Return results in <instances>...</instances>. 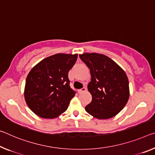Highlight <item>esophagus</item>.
Masks as SVG:
<instances>
[{
	"mask_svg": "<svg viewBox=\"0 0 155 155\" xmlns=\"http://www.w3.org/2000/svg\"><path fill=\"white\" fill-rule=\"evenodd\" d=\"M85 91H86V88H85V87H84L81 88V89L78 90V92H79V93H82V92H85Z\"/></svg>",
	"mask_w": 155,
	"mask_h": 155,
	"instance_id": "obj_1",
	"label": "esophagus"
}]
</instances>
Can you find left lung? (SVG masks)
Masks as SVG:
<instances>
[{
	"label": "left lung",
	"instance_id": "1",
	"mask_svg": "<svg viewBox=\"0 0 155 155\" xmlns=\"http://www.w3.org/2000/svg\"><path fill=\"white\" fill-rule=\"evenodd\" d=\"M79 57L90 69L92 77L87 89L92 99L85 107L86 112L98 119L116 116L129 99V81L126 72L102 54L84 53Z\"/></svg>",
	"mask_w": 155,
	"mask_h": 155
}]
</instances>
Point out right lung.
Here are the masks:
<instances>
[{"label": "right lung", "instance_id": "obj_1", "mask_svg": "<svg viewBox=\"0 0 155 155\" xmlns=\"http://www.w3.org/2000/svg\"><path fill=\"white\" fill-rule=\"evenodd\" d=\"M77 54H56L31 69L26 78L24 97L31 111L44 119H54L68 109L75 92L70 86L68 72Z\"/></svg>", "mask_w": 155, "mask_h": 155}]
</instances>
